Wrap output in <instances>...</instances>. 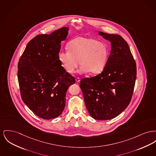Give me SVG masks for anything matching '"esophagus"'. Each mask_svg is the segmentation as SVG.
I'll use <instances>...</instances> for the list:
<instances>
[{
	"instance_id": "esophagus-1",
	"label": "esophagus",
	"mask_w": 156,
	"mask_h": 156,
	"mask_svg": "<svg viewBox=\"0 0 156 156\" xmlns=\"http://www.w3.org/2000/svg\"><path fill=\"white\" fill-rule=\"evenodd\" d=\"M75 81H76V82L77 83H80V78H76L75 79Z\"/></svg>"
}]
</instances>
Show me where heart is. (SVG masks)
<instances>
[{
    "instance_id": "heart-1",
    "label": "heart",
    "mask_w": 156,
    "mask_h": 156,
    "mask_svg": "<svg viewBox=\"0 0 156 156\" xmlns=\"http://www.w3.org/2000/svg\"><path fill=\"white\" fill-rule=\"evenodd\" d=\"M68 48V51H61L58 54L61 66L68 73H74L80 63L83 72L101 73L107 63L108 48L95 39L78 37L69 43Z\"/></svg>"
}]
</instances>
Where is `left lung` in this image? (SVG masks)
Wrapping results in <instances>:
<instances>
[{"label":"left lung","mask_w":156,"mask_h":156,"mask_svg":"<svg viewBox=\"0 0 156 156\" xmlns=\"http://www.w3.org/2000/svg\"><path fill=\"white\" fill-rule=\"evenodd\" d=\"M99 35L111 42L107 63L101 73L83 78L80 86L90 115L94 119L107 120L119 115L129 105L137 67L128 44L122 37L102 32Z\"/></svg>","instance_id":"8db88e82"}]
</instances>
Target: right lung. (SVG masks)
<instances>
[{
  "label": "right lung",
  "instance_id": "add662e5",
  "mask_svg": "<svg viewBox=\"0 0 156 156\" xmlns=\"http://www.w3.org/2000/svg\"><path fill=\"white\" fill-rule=\"evenodd\" d=\"M68 28L49 35H39L29 41L18 62V78L24 103L37 117L53 119L64 110L66 93L75 83L58 59L61 43Z\"/></svg>",
  "mask_w": 156,
  "mask_h": 156
}]
</instances>
